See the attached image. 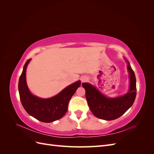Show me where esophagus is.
I'll return each instance as SVG.
<instances>
[{
  "label": "esophagus",
  "mask_w": 154,
  "mask_h": 154,
  "mask_svg": "<svg viewBox=\"0 0 154 154\" xmlns=\"http://www.w3.org/2000/svg\"><path fill=\"white\" fill-rule=\"evenodd\" d=\"M88 80V78L87 76H82V77L81 78V81H82V83H83V82H87Z\"/></svg>",
  "instance_id": "obj_1"
}]
</instances>
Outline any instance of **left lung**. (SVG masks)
<instances>
[{
	"instance_id": "obj_1",
	"label": "left lung",
	"mask_w": 154,
	"mask_h": 154,
	"mask_svg": "<svg viewBox=\"0 0 154 154\" xmlns=\"http://www.w3.org/2000/svg\"><path fill=\"white\" fill-rule=\"evenodd\" d=\"M127 69L129 72L130 87L127 94L116 97H109L101 93L96 87L88 83H83L85 96L91 111L96 117L106 121L119 118L131 107L136 96V79L134 72L127 59Z\"/></svg>"
}]
</instances>
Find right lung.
Instances as JSON below:
<instances>
[{
  "instance_id": "1",
  "label": "right lung",
  "mask_w": 154,
  "mask_h": 154,
  "mask_svg": "<svg viewBox=\"0 0 154 154\" xmlns=\"http://www.w3.org/2000/svg\"><path fill=\"white\" fill-rule=\"evenodd\" d=\"M31 59L27 60L18 81V92L22 105L30 116L44 123H51L66 114L69 102L80 86L78 80L50 98H41L32 94L26 83V69Z\"/></svg>"
}]
</instances>
